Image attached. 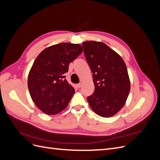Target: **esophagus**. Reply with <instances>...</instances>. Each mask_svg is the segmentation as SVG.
Segmentation results:
<instances>
[{
  "label": "esophagus",
  "mask_w": 160,
  "mask_h": 160,
  "mask_svg": "<svg viewBox=\"0 0 160 160\" xmlns=\"http://www.w3.org/2000/svg\"><path fill=\"white\" fill-rule=\"evenodd\" d=\"M82 86V83H78V84H77V88H81V87Z\"/></svg>",
  "instance_id": "34e87169"
}]
</instances>
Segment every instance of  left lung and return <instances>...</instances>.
Returning a JSON list of instances; mask_svg holds the SVG:
<instances>
[{"instance_id":"obj_1","label":"left lung","mask_w":160,"mask_h":160,"mask_svg":"<svg viewBox=\"0 0 160 160\" xmlns=\"http://www.w3.org/2000/svg\"><path fill=\"white\" fill-rule=\"evenodd\" d=\"M82 45L95 85L88 103L96 114L111 117L123 107L129 93L126 65L119 55L102 42L86 41Z\"/></svg>"}]
</instances>
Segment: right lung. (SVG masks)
<instances>
[{
    "label": "right lung",
    "instance_id": "obj_1",
    "mask_svg": "<svg viewBox=\"0 0 160 160\" xmlns=\"http://www.w3.org/2000/svg\"><path fill=\"white\" fill-rule=\"evenodd\" d=\"M82 52L80 45L62 42L46 48L36 58L28 73V88L43 113L55 115L67 107L75 89L65 79V73Z\"/></svg>",
    "mask_w": 160,
    "mask_h": 160
}]
</instances>
